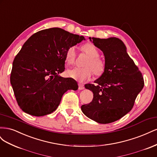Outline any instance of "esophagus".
<instances>
[{
    "instance_id": "obj_1",
    "label": "esophagus",
    "mask_w": 157,
    "mask_h": 157,
    "mask_svg": "<svg viewBox=\"0 0 157 157\" xmlns=\"http://www.w3.org/2000/svg\"><path fill=\"white\" fill-rule=\"evenodd\" d=\"M78 89L79 90H84V84H82L81 83H78Z\"/></svg>"
}]
</instances>
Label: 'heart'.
<instances>
[{
  "label": "heart",
  "instance_id": "1",
  "mask_svg": "<svg viewBox=\"0 0 157 157\" xmlns=\"http://www.w3.org/2000/svg\"><path fill=\"white\" fill-rule=\"evenodd\" d=\"M83 50L90 56L84 67H74L67 71L69 77L83 82L91 78L93 73L97 76L101 75L105 70V63L99 58V52L93 44L87 43L82 46ZM76 47L70 46L65 53V61L68 64L74 63L76 59Z\"/></svg>",
  "mask_w": 157,
  "mask_h": 157
}]
</instances>
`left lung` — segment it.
Wrapping results in <instances>:
<instances>
[{
  "label": "left lung",
  "mask_w": 157,
  "mask_h": 157,
  "mask_svg": "<svg viewBox=\"0 0 157 157\" xmlns=\"http://www.w3.org/2000/svg\"><path fill=\"white\" fill-rule=\"evenodd\" d=\"M105 56V70L94 81L85 84L93 92L92 101L82 105V113L101 124L115 122L129 113L138 94L144 86V77L118 38L89 37Z\"/></svg>",
  "instance_id": "left-lung-1"
}]
</instances>
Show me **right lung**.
Returning a JSON list of instances; mask_svg holds the SVG:
<instances>
[{
    "instance_id": "obj_1",
    "label": "right lung",
    "mask_w": 157,
    "mask_h": 157,
    "mask_svg": "<svg viewBox=\"0 0 157 157\" xmlns=\"http://www.w3.org/2000/svg\"><path fill=\"white\" fill-rule=\"evenodd\" d=\"M85 40L61 28L40 31L29 38L13 61L10 83L18 105L35 117L53 113L68 90H77V81L60 77L65 53Z\"/></svg>"
}]
</instances>
